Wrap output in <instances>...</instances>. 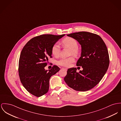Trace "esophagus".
Returning <instances> with one entry per match:
<instances>
[{"label":"esophagus","instance_id":"1","mask_svg":"<svg viewBox=\"0 0 121 121\" xmlns=\"http://www.w3.org/2000/svg\"><path fill=\"white\" fill-rule=\"evenodd\" d=\"M62 69H65V70H67V69H67V68H63Z\"/></svg>","mask_w":121,"mask_h":121}]
</instances>
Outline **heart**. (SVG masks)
I'll return each mask as SVG.
<instances>
[{
    "label": "heart",
    "instance_id": "heart-1",
    "mask_svg": "<svg viewBox=\"0 0 121 121\" xmlns=\"http://www.w3.org/2000/svg\"><path fill=\"white\" fill-rule=\"evenodd\" d=\"M62 44L65 47L70 48V54L77 55L79 53L78 44L76 39L72 37H66L62 40ZM52 54L55 56H59L60 52V46L56 43L52 45L51 48ZM74 61V58L73 56H70L68 58H62L58 60L56 64L58 65L64 67H69L71 64Z\"/></svg>",
    "mask_w": 121,
    "mask_h": 121
}]
</instances>
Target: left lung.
Returning <instances> with one entry per match:
<instances>
[{
  "label": "left lung",
  "instance_id": "obj_1",
  "mask_svg": "<svg viewBox=\"0 0 121 121\" xmlns=\"http://www.w3.org/2000/svg\"><path fill=\"white\" fill-rule=\"evenodd\" d=\"M67 36L81 45V56L76 66H82L83 70L77 72L76 68L68 69L65 81L76 91H88L100 82L108 69L110 59L107 48L101 38L92 33L79 32Z\"/></svg>",
  "mask_w": 121,
  "mask_h": 121
}]
</instances>
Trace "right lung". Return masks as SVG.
<instances>
[{
	"mask_svg": "<svg viewBox=\"0 0 121 121\" xmlns=\"http://www.w3.org/2000/svg\"><path fill=\"white\" fill-rule=\"evenodd\" d=\"M65 35H42L33 38L23 47L19 60V75L23 86L29 93L39 97L47 93L49 80L60 69L53 65L45 70L48 58H52V45Z\"/></svg>",
	"mask_w": 121,
	"mask_h": 121,
	"instance_id": "right-lung-1",
	"label": "right lung"
}]
</instances>
